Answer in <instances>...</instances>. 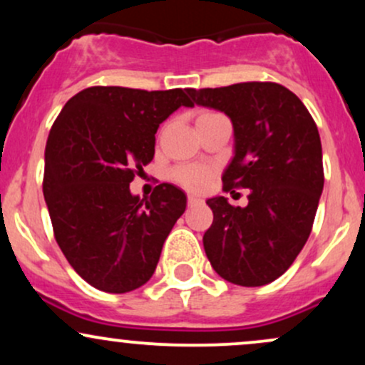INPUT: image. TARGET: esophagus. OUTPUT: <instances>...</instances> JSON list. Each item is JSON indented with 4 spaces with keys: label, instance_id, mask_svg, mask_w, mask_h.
<instances>
[{
    "label": "esophagus",
    "instance_id": "34e87169",
    "mask_svg": "<svg viewBox=\"0 0 365 365\" xmlns=\"http://www.w3.org/2000/svg\"><path fill=\"white\" fill-rule=\"evenodd\" d=\"M188 206H194V204H197V202H200V199L197 195H192V194H188Z\"/></svg>",
    "mask_w": 365,
    "mask_h": 365
}]
</instances>
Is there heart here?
<instances>
[{
    "label": "heart",
    "mask_w": 365,
    "mask_h": 365,
    "mask_svg": "<svg viewBox=\"0 0 365 365\" xmlns=\"http://www.w3.org/2000/svg\"><path fill=\"white\" fill-rule=\"evenodd\" d=\"M211 115V113H202L200 116ZM175 178L177 182L182 183L183 187L192 188V190H199L206 185L207 178H209V171L202 166H183V168H178L175 171Z\"/></svg>",
    "instance_id": "obj_1"
}]
</instances>
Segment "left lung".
<instances>
[{
    "instance_id": "left-lung-1",
    "label": "left lung",
    "mask_w": 365,
    "mask_h": 365,
    "mask_svg": "<svg viewBox=\"0 0 365 365\" xmlns=\"http://www.w3.org/2000/svg\"><path fill=\"white\" fill-rule=\"evenodd\" d=\"M197 106L225 113L233 125V158L225 190L249 188V204L207 199L212 225L204 250L221 278L262 287L279 278L311 235L324 187L319 132L304 103L274 82L187 89Z\"/></svg>"
}]
</instances>
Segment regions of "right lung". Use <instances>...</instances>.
<instances>
[{
	"instance_id": "obj_1",
	"label": "right lung",
	"mask_w": 365,
	"mask_h": 365,
	"mask_svg": "<svg viewBox=\"0 0 365 365\" xmlns=\"http://www.w3.org/2000/svg\"><path fill=\"white\" fill-rule=\"evenodd\" d=\"M180 106H194L182 89L89 87L63 106L49 132L43 192L54 238L98 290L127 293L148 283L185 211V192L171 183L149 199L130 192L153 161L159 125Z\"/></svg>"
}]
</instances>
